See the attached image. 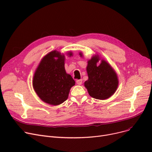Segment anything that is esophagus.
I'll return each mask as SVG.
<instances>
[{"label":"esophagus","mask_w":152,"mask_h":152,"mask_svg":"<svg viewBox=\"0 0 152 152\" xmlns=\"http://www.w3.org/2000/svg\"><path fill=\"white\" fill-rule=\"evenodd\" d=\"M76 83L77 85H81L83 81H82V79H77V80L76 81Z\"/></svg>","instance_id":"1"}]
</instances>
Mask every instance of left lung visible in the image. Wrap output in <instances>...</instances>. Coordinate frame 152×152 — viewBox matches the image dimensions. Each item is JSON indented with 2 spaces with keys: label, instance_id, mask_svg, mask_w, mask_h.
I'll use <instances>...</instances> for the list:
<instances>
[{
  "label": "left lung",
  "instance_id": "left-lung-1",
  "mask_svg": "<svg viewBox=\"0 0 152 152\" xmlns=\"http://www.w3.org/2000/svg\"><path fill=\"white\" fill-rule=\"evenodd\" d=\"M79 55L83 57L81 52ZM99 60V55H95L87 61V72L89 79L84 83V86L92 97L105 100L116 91L118 79L116 72L108 62L102 60L100 65H97Z\"/></svg>",
  "mask_w": 152,
  "mask_h": 152
}]
</instances>
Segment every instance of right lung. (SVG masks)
Returning a JSON list of instances; mask_svg holds the SVG:
<instances>
[{"mask_svg":"<svg viewBox=\"0 0 152 152\" xmlns=\"http://www.w3.org/2000/svg\"><path fill=\"white\" fill-rule=\"evenodd\" d=\"M69 57L73 55L68 52ZM65 55L53 50L42 59L33 77L34 89L43 102L58 105L67 100L69 90L75 84L65 69Z\"/></svg>","mask_w":152,"mask_h":152,"instance_id":"obj_1","label":"right lung"}]
</instances>
